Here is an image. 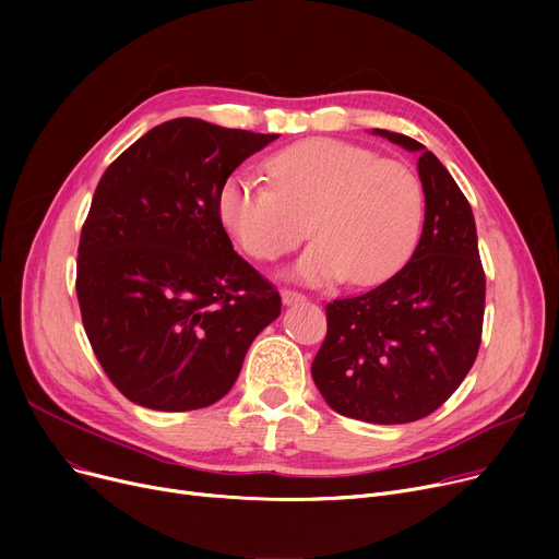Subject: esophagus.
<instances>
[{
  "label": "esophagus",
  "mask_w": 559,
  "mask_h": 559,
  "mask_svg": "<svg viewBox=\"0 0 559 559\" xmlns=\"http://www.w3.org/2000/svg\"><path fill=\"white\" fill-rule=\"evenodd\" d=\"M281 299H283L285 306H295V304L306 301V297L301 295V292H295V289H283L281 292Z\"/></svg>",
  "instance_id": "1"
}]
</instances>
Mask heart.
<instances>
[{
  "label": "heart",
  "instance_id": "1",
  "mask_svg": "<svg viewBox=\"0 0 559 559\" xmlns=\"http://www.w3.org/2000/svg\"><path fill=\"white\" fill-rule=\"evenodd\" d=\"M272 186L233 171L217 190V215L251 258L276 260L312 230L317 240L287 274L308 285H376L394 276L421 233L417 174L360 144L310 138L264 163ZM311 226H307V219Z\"/></svg>",
  "mask_w": 559,
  "mask_h": 559
}]
</instances>
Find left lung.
<instances>
[{"label":"left lung","instance_id":"8db88e82","mask_svg":"<svg viewBox=\"0 0 559 559\" xmlns=\"http://www.w3.org/2000/svg\"><path fill=\"white\" fill-rule=\"evenodd\" d=\"M371 133L419 156L424 230L413 258L390 281L326 306L329 333L312 380L335 413L390 426L435 413L472 369L485 272L472 205L449 169L413 138Z\"/></svg>","mask_w":559,"mask_h":559}]
</instances>
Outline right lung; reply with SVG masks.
Segmentation results:
<instances>
[{"instance_id": "1", "label": "right lung", "mask_w": 559, "mask_h": 559, "mask_svg": "<svg viewBox=\"0 0 559 559\" xmlns=\"http://www.w3.org/2000/svg\"><path fill=\"white\" fill-rule=\"evenodd\" d=\"M276 133L179 117L102 176L81 230L76 297L95 356L129 401L186 413L240 376L281 295L233 251L217 190Z\"/></svg>"}]
</instances>
